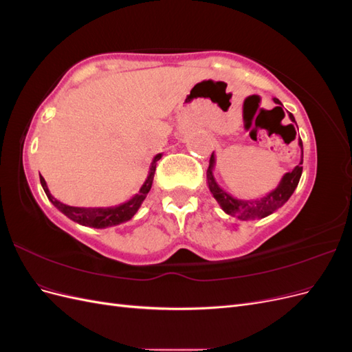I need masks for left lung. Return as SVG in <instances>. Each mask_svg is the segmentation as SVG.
<instances>
[{
    "label": "left lung",
    "mask_w": 352,
    "mask_h": 352,
    "mask_svg": "<svg viewBox=\"0 0 352 352\" xmlns=\"http://www.w3.org/2000/svg\"><path fill=\"white\" fill-rule=\"evenodd\" d=\"M273 101L276 104L282 105V102L278 98H273ZM289 119L294 123H296L295 117L291 113H289ZM298 145H300V148H301L300 164L295 166L291 172L285 173L280 179L279 185L276 186L272 192L265 194L261 198H255V199H239V198L232 197L229 192H226L225 189L220 188V185L217 184V180L214 177V173H212V170H214V166H216V157H214V153H212L210 157V166L207 170V184H208L210 192L212 194V197L216 198L221 210L225 211L226 214H230L239 220H254V219L267 217L272 214V212L280 208L294 194V190L296 189L298 182H300L301 175H302L301 164H302L304 151H302V141L301 140L298 141Z\"/></svg>",
    "instance_id": "left-lung-1"
}]
</instances>
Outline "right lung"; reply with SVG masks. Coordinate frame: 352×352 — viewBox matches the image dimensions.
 <instances>
[{
	"label": "right lung",
	"instance_id": "obj_1",
	"mask_svg": "<svg viewBox=\"0 0 352 352\" xmlns=\"http://www.w3.org/2000/svg\"><path fill=\"white\" fill-rule=\"evenodd\" d=\"M163 154H157L150 166V172H148V176L145 179L144 185L141 186L140 192L135 194L131 199H127L123 204L119 206H113V207H72L67 204H63L58 199L51 195L50 189L47 186L45 179L39 176L41 179V185L44 188L45 194L48 199L52 202V206L57 207L63 214L67 216L70 220L79 223L82 226H89L95 229H105V228H111L117 226L120 223H124L127 220H131L140 207L142 206L144 199L146 198L148 192L153 186V180H154V173H155V166L160 158H162Z\"/></svg>",
	"mask_w": 352,
	"mask_h": 352
}]
</instances>
